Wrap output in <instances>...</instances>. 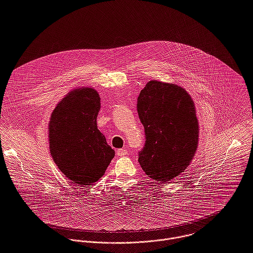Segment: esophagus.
I'll use <instances>...</instances> for the list:
<instances>
[{
  "mask_svg": "<svg viewBox=\"0 0 253 253\" xmlns=\"http://www.w3.org/2000/svg\"><path fill=\"white\" fill-rule=\"evenodd\" d=\"M127 154V151L126 149H118L117 150V155L118 156H125Z\"/></svg>",
  "mask_w": 253,
  "mask_h": 253,
  "instance_id": "esophagus-1",
  "label": "esophagus"
}]
</instances>
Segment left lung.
I'll return each mask as SVG.
<instances>
[{
    "label": "left lung",
    "mask_w": 253,
    "mask_h": 253,
    "mask_svg": "<svg viewBox=\"0 0 253 253\" xmlns=\"http://www.w3.org/2000/svg\"><path fill=\"white\" fill-rule=\"evenodd\" d=\"M145 130L138 162L145 173L167 182L190 165L198 144V120L189 94L180 86L148 82L137 98Z\"/></svg>",
    "instance_id": "obj_1"
}]
</instances>
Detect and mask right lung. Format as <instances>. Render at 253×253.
Wrapping results in <instances>:
<instances>
[{
  "instance_id": "right-lung-1",
  "label": "right lung",
  "mask_w": 253,
  "mask_h": 253,
  "mask_svg": "<svg viewBox=\"0 0 253 253\" xmlns=\"http://www.w3.org/2000/svg\"><path fill=\"white\" fill-rule=\"evenodd\" d=\"M99 111L98 92L83 87L69 92L51 115L50 152L58 168L74 183L93 184L115 156L97 128Z\"/></svg>"
}]
</instances>
